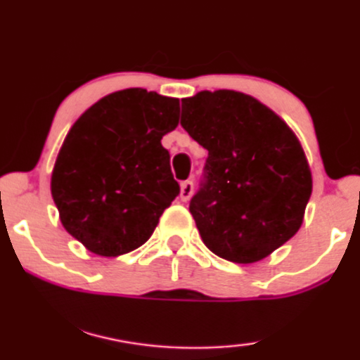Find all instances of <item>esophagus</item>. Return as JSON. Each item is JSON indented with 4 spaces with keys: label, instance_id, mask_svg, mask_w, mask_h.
Listing matches in <instances>:
<instances>
[{
    "label": "esophagus",
    "instance_id": "obj_1",
    "mask_svg": "<svg viewBox=\"0 0 360 360\" xmlns=\"http://www.w3.org/2000/svg\"><path fill=\"white\" fill-rule=\"evenodd\" d=\"M191 195H193V181L186 180L180 185V200L186 202V200H190Z\"/></svg>",
    "mask_w": 360,
    "mask_h": 360
}]
</instances>
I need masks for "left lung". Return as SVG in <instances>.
Returning a JSON list of instances; mask_svg holds the SVG:
<instances>
[{
  "instance_id": "8db88e82",
  "label": "left lung",
  "mask_w": 360,
  "mask_h": 360,
  "mask_svg": "<svg viewBox=\"0 0 360 360\" xmlns=\"http://www.w3.org/2000/svg\"><path fill=\"white\" fill-rule=\"evenodd\" d=\"M181 125L208 150L190 213L207 248L251 264L296 235L312 193L304 148L276 112L230 89L181 99Z\"/></svg>"
}]
</instances>
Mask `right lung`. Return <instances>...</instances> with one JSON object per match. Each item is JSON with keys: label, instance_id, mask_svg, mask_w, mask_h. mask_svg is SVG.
I'll return each mask as SVG.
<instances>
[{"label": "right lung", "instance_id": "add662e5", "mask_svg": "<svg viewBox=\"0 0 360 360\" xmlns=\"http://www.w3.org/2000/svg\"><path fill=\"white\" fill-rule=\"evenodd\" d=\"M180 101L142 87L112 92L72 124L56 157L51 195L69 235L91 253L137 250L179 195L162 137Z\"/></svg>", "mask_w": 360, "mask_h": 360}]
</instances>
